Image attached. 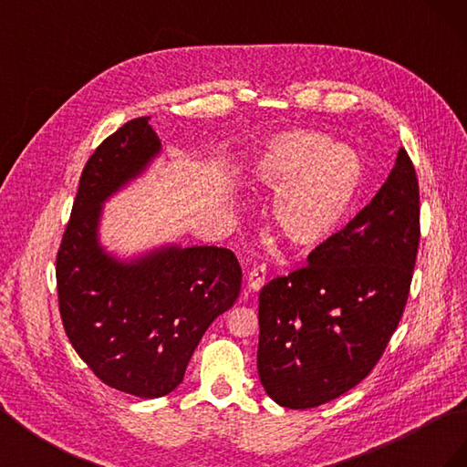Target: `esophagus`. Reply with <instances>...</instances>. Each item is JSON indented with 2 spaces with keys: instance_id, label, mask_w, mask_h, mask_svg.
<instances>
[{
  "instance_id": "esophagus-1",
  "label": "esophagus",
  "mask_w": 467,
  "mask_h": 467,
  "mask_svg": "<svg viewBox=\"0 0 467 467\" xmlns=\"http://www.w3.org/2000/svg\"><path fill=\"white\" fill-rule=\"evenodd\" d=\"M266 280V266L265 265H257L251 268V273L247 275V288L249 292H259Z\"/></svg>"
}]
</instances>
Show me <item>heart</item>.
I'll use <instances>...</instances> for the list:
<instances>
[{"label":"heart","instance_id":"b5f03b06","mask_svg":"<svg viewBox=\"0 0 467 467\" xmlns=\"http://www.w3.org/2000/svg\"><path fill=\"white\" fill-rule=\"evenodd\" d=\"M362 161L314 130L268 140L251 167L253 187L275 192L271 223L294 249H316L338 230L362 185Z\"/></svg>","mask_w":467,"mask_h":467}]
</instances>
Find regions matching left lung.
<instances>
[{"label":"left lung","mask_w":467,"mask_h":467,"mask_svg":"<svg viewBox=\"0 0 467 467\" xmlns=\"http://www.w3.org/2000/svg\"><path fill=\"white\" fill-rule=\"evenodd\" d=\"M419 181L401 148L388 181L341 232L259 294L257 370L288 409L337 400L384 355L411 288Z\"/></svg>","instance_id":"8db88e82"}]
</instances>
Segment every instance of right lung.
I'll return each mask as SVG.
<instances>
[{
	"mask_svg": "<svg viewBox=\"0 0 467 467\" xmlns=\"http://www.w3.org/2000/svg\"><path fill=\"white\" fill-rule=\"evenodd\" d=\"M160 151L150 117L103 140L83 167L56 257L69 343L103 384L144 400L181 384L204 331L242 290V266L230 249L165 245L126 263L99 244L103 202Z\"/></svg>",
	"mask_w": 467,
	"mask_h": 467,
	"instance_id": "add662e5",
	"label": "right lung"
}]
</instances>
